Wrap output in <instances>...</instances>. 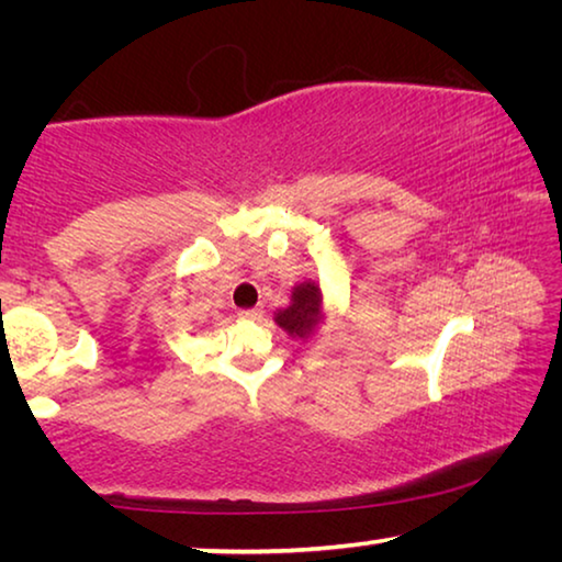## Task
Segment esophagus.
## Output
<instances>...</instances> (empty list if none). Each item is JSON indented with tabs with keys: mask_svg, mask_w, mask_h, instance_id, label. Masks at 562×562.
<instances>
[{
	"mask_svg": "<svg viewBox=\"0 0 562 562\" xmlns=\"http://www.w3.org/2000/svg\"><path fill=\"white\" fill-rule=\"evenodd\" d=\"M240 317H243V319H260V317H262V307H247V310H240Z\"/></svg>",
	"mask_w": 562,
	"mask_h": 562,
	"instance_id": "1",
	"label": "esophagus"
}]
</instances>
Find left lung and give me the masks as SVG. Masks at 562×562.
Listing matches in <instances>:
<instances>
[{"instance_id":"left-lung-1","label":"left lung","mask_w":562,"mask_h":562,"mask_svg":"<svg viewBox=\"0 0 562 562\" xmlns=\"http://www.w3.org/2000/svg\"><path fill=\"white\" fill-rule=\"evenodd\" d=\"M319 307H322V292L315 282H302L300 288L292 292V304L278 315V325L288 329L290 335L304 337L310 335L312 327L319 322Z\"/></svg>"}]
</instances>
